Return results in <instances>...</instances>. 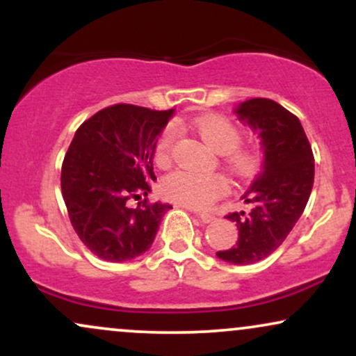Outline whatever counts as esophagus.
I'll use <instances>...</instances> for the list:
<instances>
[{
    "label": "esophagus",
    "mask_w": 356,
    "mask_h": 356,
    "mask_svg": "<svg viewBox=\"0 0 356 356\" xmlns=\"http://www.w3.org/2000/svg\"><path fill=\"white\" fill-rule=\"evenodd\" d=\"M199 216V219L202 220L204 224H209V222H212V220H214L216 218L212 214H207V212H201V214H197Z\"/></svg>",
    "instance_id": "obj_1"
}]
</instances>
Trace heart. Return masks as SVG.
<instances>
[{"instance_id":"1","label":"heart","mask_w":356,"mask_h":356,"mask_svg":"<svg viewBox=\"0 0 356 356\" xmlns=\"http://www.w3.org/2000/svg\"><path fill=\"white\" fill-rule=\"evenodd\" d=\"M195 130L201 138L216 150L224 154L229 170L238 177H251L259 167V154L254 149L239 147L241 129L229 118L211 115L199 118ZM175 144H177V129L167 125L157 137L154 147L155 165L165 169L172 162ZM162 195L179 206L191 209H206L216 199L226 192V182L218 174H197L189 170H177L169 174L161 184Z\"/></svg>"}]
</instances>
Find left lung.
Instances as JSON below:
<instances>
[{"mask_svg": "<svg viewBox=\"0 0 356 356\" xmlns=\"http://www.w3.org/2000/svg\"><path fill=\"white\" fill-rule=\"evenodd\" d=\"M234 112L261 138L263 170L243 195L249 211L226 216L238 226V243L216 256L252 264L273 254L303 214L313 189L314 159L300 118L275 100H246Z\"/></svg>", "mask_w": 356, "mask_h": 356, "instance_id": "left-lung-1", "label": "left lung"}]
</instances>
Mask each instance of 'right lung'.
<instances>
[{
	"instance_id": "1",
	"label": "right lung",
	"mask_w": 356,
	"mask_h": 356,
	"mask_svg": "<svg viewBox=\"0 0 356 356\" xmlns=\"http://www.w3.org/2000/svg\"><path fill=\"white\" fill-rule=\"evenodd\" d=\"M174 110L117 104L75 132L61 165V194L81 243L100 259L124 263L152 246L170 204L130 199L150 192L154 147Z\"/></svg>"
}]
</instances>
